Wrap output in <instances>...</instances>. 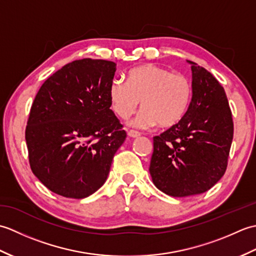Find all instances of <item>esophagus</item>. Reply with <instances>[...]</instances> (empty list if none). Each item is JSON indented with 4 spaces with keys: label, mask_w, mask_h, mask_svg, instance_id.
I'll use <instances>...</instances> for the list:
<instances>
[{
    "label": "esophagus",
    "mask_w": 256,
    "mask_h": 256,
    "mask_svg": "<svg viewBox=\"0 0 256 256\" xmlns=\"http://www.w3.org/2000/svg\"><path fill=\"white\" fill-rule=\"evenodd\" d=\"M128 135L130 138H138V136H140V132H136V131H133V130H131V131H128Z\"/></svg>",
    "instance_id": "34e87169"
}]
</instances>
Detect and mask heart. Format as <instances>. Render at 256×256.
<instances>
[{
    "instance_id": "heart-1",
    "label": "heart",
    "mask_w": 256,
    "mask_h": 256,
    "mask_svg": "<svg viewBox=\"0 0 256 256\" xmlns=\"http://www.w3.org/2000/svg\"><path fill=\"white\" fill-rule=\"evenodd\" d=\"M126 82L114 80L110 86L113 111L121 118H128L140 106L142 110L131 124L148 128L158 123L162 128L177 124L186 114L192 96V81L182 74L148 64L130 70Z\"/></svg>"
}]
</instances>
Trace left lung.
<instances>
[{
    "instance_id": "left-lung-1",
    "label": "left lung",
    "mask_w": 256,
    "mask_h": 256,
    "mask_svg": "<svg viewBox=\"0 0 256 256\" xmlns=\"http://www.w3.org/2000/svg\"><path fill=\"white\" fill-rule=\"evenodd\" d=\"M192 64V96L177 124L153 138L150 174L172 197L206 192L224 175L233 121L224 89L208 70Z\"/></svg>"
}]
</instances>
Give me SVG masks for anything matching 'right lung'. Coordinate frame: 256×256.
I'll list each match as a JSON object with an SVG mask.
<instances>
[{
    "instance_id": "1",
    "label": "right lung",
    "mask_w": 256,
    "mask_h": 256,
    "mask_svg": "<svg viewBox=\"0 0 256 256\" xmlns=\"http://www.w3.org/2000/svg\"><path fill=\"white\" fill-rule=\"evenodd\" d=\"M116 64L84 58L48 78L30 108L25 140L32 172L66 198L82 199L106 182L126 138L110 108Z\"/></svg>"
}]
</instances>
